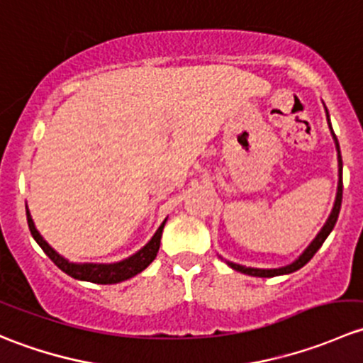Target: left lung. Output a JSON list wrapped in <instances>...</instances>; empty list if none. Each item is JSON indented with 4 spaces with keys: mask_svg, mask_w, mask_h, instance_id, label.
Returning a JSON list of instances; mask_svg holds the SVG:
<instances>
[{
    "mask_svg": "<svg viewBox=\"0 0 363 363\" xmlns=\"http://www.w3.org/2000/svg\"><path fill=\"white\" fill-rule=\"evenodd\" d=\"M327 119H328V112H327ZM328 126H330V121H328ZM332 130V126H330ZM332 135H334V140H335V147H337V156H339V186H337V196H335V203H334V208H332L330 216H328L327 223H325V226L321 228V232L318 233L316 239L311 242V246L307 247L306 251L300 255L298 259H295L294 263H290V265L286 267H281V269H251V267H242V265H237V263H230L228 265L232 267V269L239 270V272L242 274H247V276H255V277H274V276H283V274H291L295 272V270L302 269L303 265H306L307 262H309L311 258H313L314 255H316V251L320 250L321 246H323L325 239H327L328 235H330V232L334 230L335 223H337V218H339V211H340V203H342V160H340V149H339V142H337V137H335V133L332 131Z\"/></svg>",
    "mask_w": 363,
    "mask_h": 363,
    "instance_id": "obj_1",
    "label": "left lung"
}]
</instances>
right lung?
<instances>
[{"instance_id":"add662e5","label":"right lung","mask_w":363,"mask_h":363,"mask_svg":"<svg viewBox=\"0 0 363 363\" xmlns=\"http://www.w3.org/2000/svg\"><path fill=\"white\" fill-rule=\"evenodd\" d=\"M26 216H28V226H29V232H31L33 239L38 242V246L42 247L43 252L63 270L65 274L68 276L75 277V279L80 281H89V283H96V284H116L121 283V281H126L130 277L137 276L140 274L152 259L156 258L160 250V240H161V233H163V226L164 221L161 223V226L158 228V232L155 233L151 240L142 247L140 251L135 252L133 256L130 258L123 259V262H117V263H69L68 259H65L63 256L57 255L49 244L43 240V237L36 232L35 225H33V219L29 216V211H26Z\"/></svg>"}]
</instances>
